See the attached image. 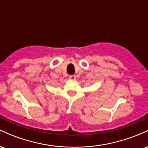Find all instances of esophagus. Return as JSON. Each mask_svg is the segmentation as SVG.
I'll return each mask as SVG.
<instances>
[{
  "label": "esophagus",
  "instance_id": "1",
  "mask_svg": "<svg viewBox=\"0 0 148 148\" xmlns=\"http://www.w3.org/2000/svg\"><path fill=\"white\" fill-rule=\"evenodd\" d=\"M69 79H70V80H75L76 79V76H74V75L69 76Z\"/></svg>",
  "mask_w": 148,
  "mask_h": 148
}]
</instances>
